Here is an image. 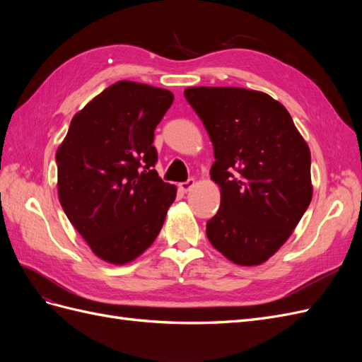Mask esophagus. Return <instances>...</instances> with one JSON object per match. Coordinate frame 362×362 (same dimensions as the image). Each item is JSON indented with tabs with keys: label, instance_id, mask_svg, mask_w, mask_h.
<instances>
[{
	"label": "esophagus",
	"instance_id": "34e87169",
	"mask_svg": "<svg viewBox=\"0 0 362 362\" xmlns=\"http://www.w3.org/2000/svg\"><path fill=\"white\" fill-rule=\"evenodd\" d=\"M194 184H196V181L193 178H189L187 181L180 182V190L184 192V193H187V192H190L194 187Z\"/></svg>",
	"mask_w": 362,
	"mask_h": 362
}]
</instances>
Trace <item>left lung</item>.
Returning <instances> with one entry per match:
<instances>
[{"mask_svg":"<svg viewBox=\"0 0 362 362\" xmlns=\"http://www.w3.org/2000/svg\"><path fill=\"white\" fill-rule=\"evenodd\" d=\"M184 96L214 148L221 206L206 237L240 266H257L287 242L313 198L311 154L287 108L242 87H189Z\"/></svg>","mask_w":362,"mask_h":362,"instance_id":"obj_1","label":"left lung"}]
</instances>
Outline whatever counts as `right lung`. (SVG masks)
<instances>
[{
    "instance_id": "obj_1",
    "label": "right lung",
    "mask_w": 362,
    "mask_h": 362,
    "mask_svg": "<svg viewBox=\"0 0 362 362\" xmlns=\"http://www.w3.org/2000/svg\"><path fill=\"white\" fill-rule=\"evenodd\" d=\"M173 93L119 81L76 113L56 154L69 222L104 261L125 264L154 243L177 196L154 169V131Z\"/></svg>"
}]
</instances>
